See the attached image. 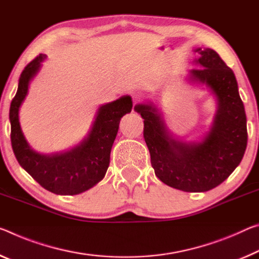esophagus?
<instances>
[{
    "label": "esophagus",
    "instance_id": "esophagus-1",
    "mask_svg": "<svg viewBox=\"0 0 259 259\" xmlns=\"http://www.w3.org/2000/svg\"><path fill=\"white\" fill-rule=\"evenodd\" d=\"M143 99V96L139 92H134L133 93V102H134V106L139 104V102L142 101Z\"/></svg>",
    "mask_w": 259,
    "mask_h": 259
}]
</instances>
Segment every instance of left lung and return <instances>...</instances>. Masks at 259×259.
I'll use <instances>...</instances> for the list:
<instances>
[{
	"mask_svg": "<svg viewBox=\"0 0 259 259\" xmlns=\"http://www.w3.org/2000/svg\"><path fill=\"white\" fill-rule=\"evenodd\" d=\"M196 53L199 57L190 79L206 85L217 98L213 124L202 141L174 138L152 102L135 107L144 118V139L155 175L186 192L208 191L223 183L240 165L248 142L247 116L233 70L213 49L197 48Z\"/></svg>",
	"mask_w": 259,
	"mask_h": 259,
	"instance_id": "1",
	"label": "left lung"
}]
</instances>
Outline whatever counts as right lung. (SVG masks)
<instances>
[{
  "mask_svg": "<svg viewBox=\"0 0 259 259\" xmlns=\"http://www.w3.org/2000/svg\"><path fill=\"white\" fill-rule=\"evenodd\" d=\"M46 55L28 63L19 77L18 90L10 105L11 145L19 165L41 187L56 195H78L100 182L109 166L110 150L123 115L131 112L133 101L125 96L98 109L96 120L83 142L67 152L40 154L28 145L19 124V107L25 99Z\"/></svg>",
  "mask_w": 259,
  "mask_h": 259,
  "instance_id": "1",
  "label": "right lung"
}]
</instances>
